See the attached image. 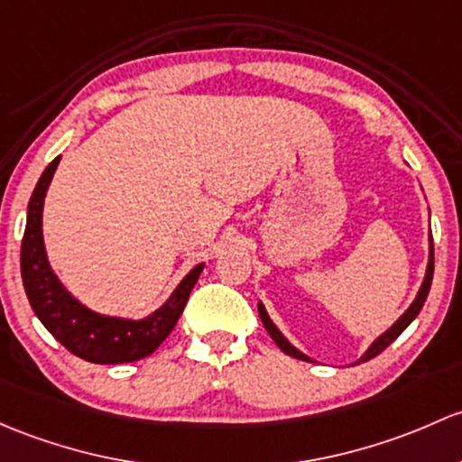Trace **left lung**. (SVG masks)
Wrapping results in <instances>:
<instances>
[{"label": "left lung", "mask_w": 462, "mask_h": 462, "mask_svg": "<svg viewBox=\"0 0 462 462\" xmlns=\"http://www.w3.org/2000/svg\"><path fill=\"white\" fill-rule=\"evenodd\" d=\"M431 276H434V241H431V235H430V259H427L425 279H423V283H420V290H419V294H416V299L411 300V305H410V308H407L405 312H402V317L398 319L396 323L392 325L390 329H387V332H383L381 337H378L376 341H374L372 346L365 349V354H363V356L358 358L356 363H365V361H370V358L378 356V354H381L383 349H385L387 346H390V343H394L396 338L401 337V334H402V329H405L407 325L411 323V320H414L416 317H419L420 308H423V305H425V299H427V294H430V288H431ZM259 317H261V320H263V328L268 329V334H270V337H272V341H274L276 346L281 347V352H285V354H288V356H292V358H300V361L314 363L312 358L308 356V354L299 352V349H296V347L292 346V343H290L288 338H285L283 334H281V329L276 328L274 323H272V319L268 317V312H265L263 303H259ZM356 363H354V365H356Z\"/></svg>", "instance_id": "8db88e82"}]
</instances>
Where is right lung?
<instances>
[{
    "label": "right lung",
    "mask_w": 462,
    "mask_h": 462,
    "mask_svg": "<svg viewBox=\"0 0 462 462\" xmlns=\"http://www.w3.org/2000/svg\"><path fill=\"white\" fill-rule=\"evenodd\" d=\"M60 159L61 154L48 163L28 201L26 230L22 239V281L32 312L68 352L88 363L116 365V363H133L150 356L177 325L188 296L203 272V263L194 265L166 303L145 319L108 317L86 308L57 279L48 263L46 245H43V199L52 174L60 166Z\"/></svg>",
    "instance_id": "1"
}]
</instances>
